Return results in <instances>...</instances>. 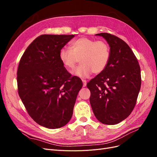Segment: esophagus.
I'll list each match as a JSON object with an SVG mask.
<instances>
[{"instance_id": "1", "label": "esophagus", "mask_w": 157, "mask_h": 157, "mask_svg": "<svg viewBox=\"0 0 157 157\" xmlns=\"http://www.w3.org/2000/svg\"><path fill=\"white\" fill-rule=\"evenodd\" d=\"M82 82H83V87H85L86 86V82H87V81L86 80H82Z\"/></svg>"}]
</instances>
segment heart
Returning a JSON list of instances; mask_svg holds the SVG:
<instances>
[{
	"label": "heart",
	"instance_id": "obj_1",
	"mask_svg": "<svg viewBox=\"0 0 157 157\" xmlns=\"http://www.w3.org/2000/svg\"><path fill=\"white\" fill-rule=\"evenodd\" d=\"M111 57L110 47L105 41L82 37L73 40L69 48L59 50L61 62L69 70H73L79 62L82 65L76 69L73 75L88 77L92 73L98 74L105 69Z\"/></svg>",
	"mask_w": 157,
	"mask_h": 157
}]
</instances>
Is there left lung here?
Here are the masks:
<instances>
[{
    "mask_svg": "<svg viewBox=\"0 0 157 157\" xmlns=\"http://www.w3.org/2000/svg\"><path fill=\"white\" fill-rule=\"evenodd\" d=\"M96 35L107 40L111 57L107 67L87 84L90 105L99 122L116 124L126 119L136 105L141 84L140 67L124 40L107 33Z\"/></svg>",
    "mask_w": 157,
    "mask_h": 157,
    "instance_id": "obj_1",
    "label": "left lung"
}]
</instances>
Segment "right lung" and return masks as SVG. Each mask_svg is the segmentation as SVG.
<instances>
[{
	"instance_id": "obj_1",
	"label": "right lung",
	"mask_w": 157,
	"mask_h": 157,
	"mask_svg": "<svg viewBox=\"0 0 157 157\" xmlns=\"http://www.w3.org/2000/svg\"><path fill=\"white\" fill-rule=\"evenodd\" d=\"M75 35H42L27 47L17 72L18 94L37 124L50 129L66 125L73 115L81 79L72 77L59 58Z\"/></svg>"
}]
</instances>
